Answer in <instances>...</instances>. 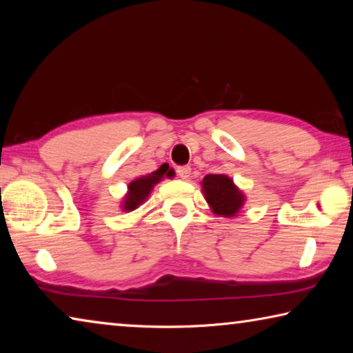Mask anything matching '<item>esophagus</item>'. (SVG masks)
Returning a JSON list of instances; mask_svg holds the SVG:
<instances>
[{
    "label": "esophagus",
    "instance_id": "esophagus-1",
    "mask_svg": "<svg viewBox=\"0 0 353 353\" xmlns=\"http://www.w3.org/2000/svg\"><path fill=\"white\" fill-rule=\"evenodd\" d=\"M176 172H177V176L181 177V179H188L190 177V174H191V168L188 165H183V166H177V170H176Z\"/></svg>",
    "mask_w": 353,
    "mask_h": 353
}]
</instances>
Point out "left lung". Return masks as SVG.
Returning <instances> with one entry per match:
<instances>
[{
    "mask_svg": "<svg viewBox=\"0 0 353 353\" xmlns=\"http://www.w3.org/2000/svg\"><path fill=\"white\" fill-rule=\"evenodd\" d=\"M205 199L213 212L223 216H235L243 207L244 196L224 174H208L202 181Z\"/></svg>",
    "mask_w": 353,
    "mask_h": 353,
    "instance_id": "8db88e82",
    "label": "left lung"
}]
</instances>
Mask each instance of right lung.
I'll list each match as a JSON object with an SVG mask.
<instances>
[{
	"label": "right lung",
	"mask_w": 353,
	"mask_h": 353,
	"mask_svg": "<svg viewBox=\"0 0 353 353\" xmlns=\"http://www.w3.org/2000/svg\"><path fill=\"white\" fill-rule=\"evenodd\" d=\"M163 174H165V171L160 168L155 172H152V174L143 176L140 179H135V181L130 182L129 193L126 196V199H124V205H123L124 210H128V212L135 210V208L148 198L149 191H151L154 185L163 177Z\"/></svg>",
	"instance_id": "1"
}]
</instances>
